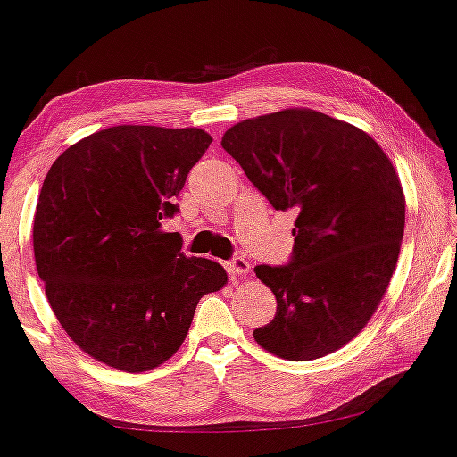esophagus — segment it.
Instances as JSON below:
<instances>
[{
	"instance_id": "34e87169",
	"label": "esophagus",
	"mask_w": 457,
	"mask_h": 457,
	"mask_svg": "<svg viewBox=\"0 0 457 457\" xmlns=\"http://www.w3.org/2000/svg\"><path fill=\"white\" fill-rule=\"evenodd\" d=\"M251 270V263L245 260V257H234L232 262H228V272L232 274L234 278L238 277H245V274H249Z\"/></svg>"
}]
</instances>
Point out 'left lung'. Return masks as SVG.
I'll return each mask as SVG.
<instances>
[{
    "label": "left lung",
    "mask_w": 457,
    "mask_h": 457,
    "mask_svg": "<svg viewBox=\"0 0 457 457\" xmlns=\"http://www.w3.org/2000/svg\"><path fill=\"white\" fill-rule=\"evenodd\" d=\"M221 146L277 211H294L287 266H257L277 315L253 338L291 361L317 360L355 338L375 311L400 255L404 194L366 131L311 108L236 123Z\"/></svg>",
    "instance_id": "obj_1"
}]
</instances>
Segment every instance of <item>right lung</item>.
<instances>
[{
	"instance_id": "obj_1",
	"label": "right lung",
	"mask_w": 457,
	"mask_h": 457,
	"mask_svg": "<svg viewBox=\"0 0 457 457\" xmlns=\"http://www.w3.org/2000/svg\"><path fill=\"white\" fill-rule=\"evenodd\" d=\"M212 138L204 129L114 125L54 159L34 217L36 268L62 328L93 360L145 372L170 360L221 263L163 232Z\"/></svg>"
}]
</instances>
